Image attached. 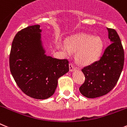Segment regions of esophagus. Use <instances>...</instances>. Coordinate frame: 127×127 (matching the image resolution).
<instances>
[{"instance_id": "1", "label": "esophagus", "mask_w": 127, "mask_h": 127, "mask_svg": "<svg viewBox=\"0 0 127 127\" xmlns=\"http://www.w3.org/2000/svg\"><path fill=\"white\" fill-rule=\"evenodd\" d=\"M69 69L70 72H72V71L75 70L76 69V67L73 65V64H72V63H70L69 64Z\"/></svg>"}]
</instances>
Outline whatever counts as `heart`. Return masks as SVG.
Instances as JSON below:
<instances>
[{"instance_id": "b5f03b06", "label": "heart", "mask_w": 127, "mask_h": 127, "mask_svg": "<svg viewBox=\"0 0 127 127\" xmlns=\"http://www.w3.org/2000/svg\"><path fill=\"white\" fill-rule=\"evenodd\" d=\"M103 47V42L100 37L80 33L70 37L67 41V46H62V50L68 57L72 55V52H77L76 58L78 62L87 65L98 59Z\"/></svg>"}]
</instances>
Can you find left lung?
<instances>
[{"label":"left lung","instance_id":"1","mask_svg":"<svg viewBox=\"0 0 127 127\" xmlns=\"http://www.w3.org/2000/svg\"><path fill=\"white\" fill-rule=\"evenodd\" d=\"M111 44L98 60L82 69L85 82L79 88L85 97L93 98L106 95L114 88L124 65V50L117 31L107 28Z\"/></svg>","mask_w":127,"mask_h":127}]
</instances>
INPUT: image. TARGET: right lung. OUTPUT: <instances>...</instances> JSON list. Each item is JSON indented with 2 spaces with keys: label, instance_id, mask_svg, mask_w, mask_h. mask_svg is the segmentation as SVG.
Segmentation results:
<instances>
[{
  "label": "right lung",
  "instance_id": "add662e5",
  "mask_svg": "<svg viewBox=\"0 0 127 127\" xmlns=\"http://www.w3.org/2000/svg\"><path fill=\"white\" fill-rule=\"evenodd\" d=\"M39 25L19 31L12 43L9 66L14 80L27 95L46 99L54 94L58 79L69 70L67 59L45 55Z\"/></svg>",
  "mask_w": 127,
  "mask_h": 127
}]
</instances>
